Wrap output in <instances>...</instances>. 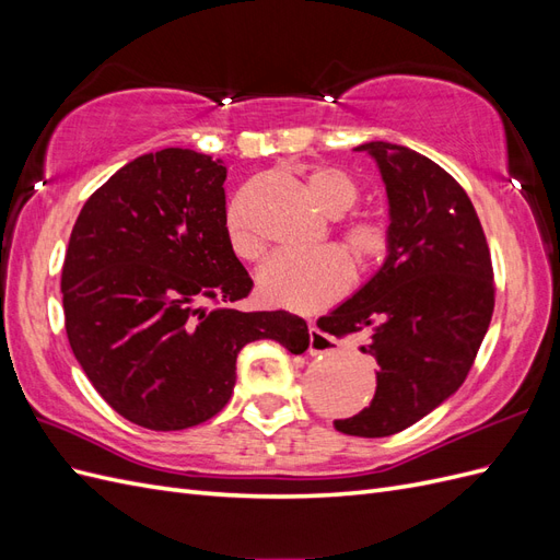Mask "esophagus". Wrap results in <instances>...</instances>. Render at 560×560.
<instances>
[{
	"instance_id": "esophagus-1",
	"label": "esophagus",
	"mask_w": 560,
	"mask_h": 560,
	"mask_svg": "<svg viewBox=\"0 0 560 560\" xmlns=\"http://www.w3.org/2000/svg\"><path fill=\"white\" fill-rule=\"evenodd\" d=\"M308 336H311V341H308V352L311 354H331V352H336L338 343H336L334 336L319 331L315 325H311Z\"/></svg>"
}]
</instances>
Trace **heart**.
I'll return each mask as SVG.
<instances>
[{
    "instance_id": "b5f03b06",
    "label": "heart",
    "mask_w": 560,
    "mask_h": 560,
    "mask_svg": "<svg viewBox=\"0 0 560 560\" xmlns=\"http://www.w3.org/2000/svg\"><path fill=\"white\" fill-rule=\"evenodd\" d=\"M308 194L327 217L346 214L360 198L358 184L331 165H319L306 175ZM229 243L241 257H257L261 245L252 233L243 198H235L226 212ZM343 247L354 266H376L387 249V231L374 217H352L341 229ZM350 282L348 261L329 247L280 249L257 273V290L266 303L294 311H313L341 294Z\"/></svg>"
}]
</instances>
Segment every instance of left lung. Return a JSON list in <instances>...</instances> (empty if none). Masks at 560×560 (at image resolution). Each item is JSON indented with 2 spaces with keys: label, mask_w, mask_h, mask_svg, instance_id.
<instances>
[{
  "label": "left lung",
  "mask_w": 560,
  "mask_h": 560,
  "mask_svg": "<svg viewBox=\"0 0 560 560\" xmlns=\"http://www.w3.org/2000/svg\"><path fill=\"white\" fill-rule=\"evenodd\" d=\"M387 194L383 266L317 327L334 336L369 331L360 350L378 362L376 395L334 428L389 436L432 413L467 378L495 306L493 264L469 196L418 151L364 142Z\"/></svg>",
  "instance_id": "left-lung-1"
}]
</instances>
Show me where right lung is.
I'll return each mask as SVG.
<instances>
[{
  "instance_id": "right-lung-1",
  "label": "right lung",
  "mask_w": 560,
  "mask_h": 560,
  "mask_svg": "<svg viewBox=\"0 0 560 560\" xmlns=\"http://www.w3.org/2000/svg\"><path fill=\"white\" fill-rule=\"evenodd\" d=\"M224 179L222 161L191 149L144 154L86 200L67 245L60 290L74 358L100 397L147 430L222 411L247 343L273 338L301 354L311 341L292 313L231 308L252 278L229 243Z\"/></svg>"
}]
</instances>
